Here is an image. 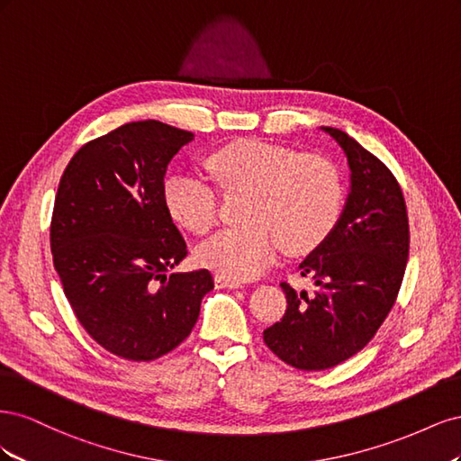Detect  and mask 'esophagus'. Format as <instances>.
<instances>
[{"label":"esophagus","mask_w":461,"mask_h":461,"mask_svg":"<svg viewBox=\"0 0 461 461\" xmlns=\"http://www.w3.org/2000/svg\"><path fill=\"white\" fill-rule=\"evenodd\" d=\"M215 285L217 288H240L242 283L234 281V278H229L225 275H215Z\"/></svg>","instance_id":"obj_1"}]
</instances>
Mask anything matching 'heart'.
<instances>
[{
  "label": "heart",
  "mask_w": 461,
  "mask_h": 461,
  "mask_svg": "<svg viewBox=\"0 0 461 461\" xmlns=\"http://www.w3.org/2000/svg\"><path fill=\"white\" fill-rule=\"evenodd\" d=\"M205 167L222 190H248L242 225L217 232L198 249L200 263L219 275L254 278L273 263L278 242L288 254L310 252L337 225L340 176L315 153L242 138L209 153ZM163 200L176 225L194 234L215 225L217 196L198 175H171Z\"/></svg>",
  "instance_id": "obj_1"
}]
</instances>
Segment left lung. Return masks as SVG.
Here are the masks:
<instances>
[{"label":"left lung","mask_w":461,"mask_h":461,"mask_svg":"<svg viewBox=\"0 0 461 461\" xmlns=\"http://www.w3.org/2000/svg\"><path fill=\"white\" fill-rule=\"evenodd\" d=\"M350 169V192L337 225L300 263L313 292L281 283L286 312L263 330L269 350L302 371H321L357 354L393 310L410 252L408 212L388 167L352 136L321 127Z\"/></svg>","instance_id":"1"}]
</instances>
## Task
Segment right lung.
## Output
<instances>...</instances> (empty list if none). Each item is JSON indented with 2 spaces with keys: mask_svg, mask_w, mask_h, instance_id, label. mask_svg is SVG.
I'll list each match as a JSON object with an SVG mask.
<instances>
[{
  "mask_svg": "<svg viewBox=\"0 0 461 461\" xmlns=\"http://www.w3.org/2000/svg\"><path fill=\"white\" fill-rule=\"evenodd\" d=\"M194 134L127 122L82 146L59 180L50 242L71 308L107 352L158 359L183 342L213 276L171 273L186 242L163 200L165 173Z\"/></svg>",
  "mask_w": 461,
  "mask_h": 461,
  "instance_id": "add662e5",
  "label": "right lung"
}]
</instances>
